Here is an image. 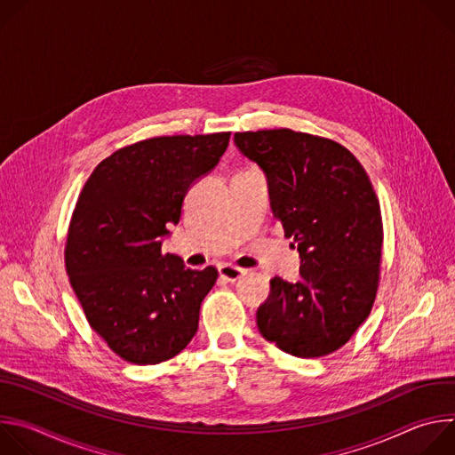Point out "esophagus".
I'll list each match as a JSON object with an SVG mask.
<instances>
[{
  "mask_svg": "<svg viewBox=\"0 0 455 455\" xmlns=\"http://www.w3.org/2000/svg\"><path fill=\"white\" fill-rule=\"evenodd\" d=\"M218 272H220V277L225 279V281H228V283H235V281L241 279L243 274H244V270H241V268H237V267H234V265H227V263L220 265V267H218Z\"/></svg>",
  "mask_w": 455,
  "mask_h": 455,
  "instance_id": "1",
  "label": "esophagus"
}]
</instances>
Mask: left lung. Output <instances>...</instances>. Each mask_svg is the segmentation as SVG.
Instances as JSON below:
<instances>
[{"instance_id": "1", "label": "left lung", "mask_w": 455, "mask_h": 455, "mask_svg": "<svg viewBox=\"0 0 455 455\" xmlns=\"http://www.w3.org/2000/svg\"><path fill=\"white\" fill-rule=\"evenodd\" d=\"M263 169L270 207L300 255V279L270 281L257 328L281 351L318 358L342 347L369 316L379 279L381 214L371 180L340 144L265 129L234 135Z\"/></svg>"}]
</instances>
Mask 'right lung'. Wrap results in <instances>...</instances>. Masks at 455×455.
Here are the masks:
<instances>
[{"mask_svg": "<svg viewBox=\"0 0 455 455\" xmlns=\"http://www.w3.org/2000/svg\"><path fill=\"white\" fill-rule=\"evenodd\" d=\"M230 133L156 137L102 160L77 200L64 250L72 288L93 331L120 358L155 365L198 331L218 270H190L162 253L192 183L209 174Z\"/></svg>", "mask_w": 455, "mask_h": 455, "instance_id": "right-lung-1", "label": "right lung"}]
</instances>
